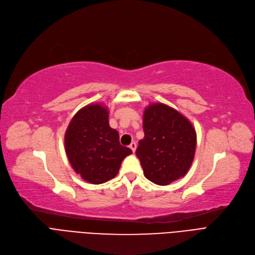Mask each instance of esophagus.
<instances>
[{
  "label": "esophagus",
  "instance_id": "1",
  "mask_svg": "<svg viewBox=\"0 0 255 255\" xmlns=\"http://www.w3.org/2000/svg\"><path fill=\"white\" fill-rule=\"evenodd\" d=\"M129 148L132 150V152H135V151H136V148H137V144H136L135 142H131V143L129 144Z\"/></svg>",
  "mask_w": 255,
  "mask_h": 255
}]
</instances>
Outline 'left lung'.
Returning <instances> with one entry per match:
<instances>
[{"label":"left lung","instance_id":"obj_1","mask_svg":"<svg viewBox=\"0 0 255 255\" xmlns=\"http://www.w3.org/2000/svg\"><path fill=\"white\" fill-rule=\"evenodd\" d=\"M143 129L136 155L144 176L159 186L185 176L196 150V131L190 121L165 104H151L144 110Z\"/></svg>","mask_w":255,"mask_h":255}]
</instances>
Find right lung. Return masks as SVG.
<instances>
[{
	"mask_svg": "<svg viewBox=\"0 0 255 255\" xmlns=\"http://www.w3.org/2000/svg\"><path fill=\"white\" fill-rule=\"evenodd\" d=\"M65 151L76 173L100 185L115 177L121 162L132 151L119 142L118 131L109 126V111L90 104L72 117L65 131Z\"/></svg>",
	"mask_w": 255,
	"mask_h": 255,
	"instance_id": "1",
	"label": "right lung"
}]
</instances>
